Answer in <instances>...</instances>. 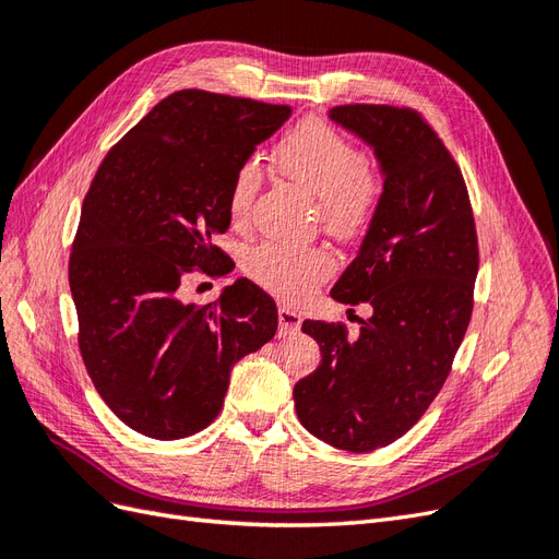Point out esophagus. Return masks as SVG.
<instances>
[{"instance_id":"1","label":"esophagus","mask_w":559,"mask_h":559,"mask_svg":"<svg viewBox=\"0 0 559 559\" xmlns=\"http://www.w3.org/2000/svg\"><path fill=\"white\" fill-rule=\"evenodd\" d=\"M298 329H300V314L289 306H282L280 308V333L282 335L296 333Z\"/></svg>"}]
</instances>
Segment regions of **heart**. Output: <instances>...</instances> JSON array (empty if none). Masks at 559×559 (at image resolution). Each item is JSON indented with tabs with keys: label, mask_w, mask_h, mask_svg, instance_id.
<instances>
[{
	"label": "heart",
	"mask_w": 559,
	"mask_h": 559,
	"mask_svg": "<svg viewBox=\"0 0 559 559\" xmlns=\"http://www.w3.org/2000/svg\"><path fill=\"white\" fill-rule=\"evenodd\" d=\"M280 170L317 200L321 222L333 235L361 233L380 207L382 179L368 165L364 151L324 121L298 123L277 146ZM261 167L247 160L238 167L228 191V214L235 224L249 218L261 189ZM326 249H296L265 242L249 251L247 275L282 298H298L312 284L333 273Z\"/></svg>",
	"instance_id": "b5f03b06"
}]
</instances>
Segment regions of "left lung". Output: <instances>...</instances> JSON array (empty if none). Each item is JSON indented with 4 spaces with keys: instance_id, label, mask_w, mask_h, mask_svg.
<instances>
[{
    "instance_id": "obj_1",
    "label": "left lung",
    "mask_w": 559,
    "mask_h": 559,
    "mask_svg": "<svg viewBox=\"0 0 559 559\" xmlns=\"http://www.w3.org/2000/svg\"><path fill=\"white\" fill-rule=\"evenodd\" d=\"M329 116L376 148L384 173L359 257L331 289L373 314L357 335L343 321H302L321 364L294 401L319 441L373 452L413 429L450 376L473 312L478 233L460 165L419 111L341 105Z\"/></svg>"
}]
</instances>
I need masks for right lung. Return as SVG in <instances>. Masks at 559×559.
Returning a JSON list of instances; mask_svg holds the SVG:
<instances>
[{"mask_svg":"<svg viewBox=\"0 0 559 559\" xmlns=\"http://www.w3.org/2000/svg\"><path fill=\"white\" fill-rule=\"evenodd\" d=\"M289 105L177 91L99 163L70 253L79 349L97 394L130 429L193 436L224 408L230 368L273 341L277 306L238 280L195 308L186 280L235 267L214 245L230 226L238 167Z\"/></svg>","mask_w":559,"mask_h":559,"instance_id":"right-lung-1","label":"right lung"}]
</instances>
